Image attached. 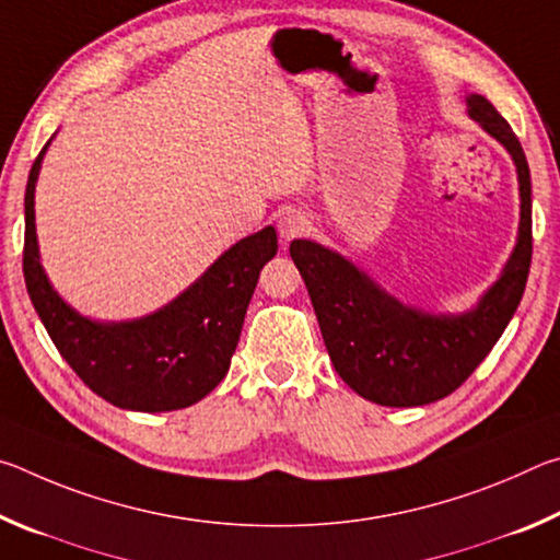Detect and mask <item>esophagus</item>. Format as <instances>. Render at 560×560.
<instances>
[{"label": "esophagus", "mask_w": 560, "mask_h": 560, "mask_svg": "<svg viewBox=\"0 0 560 560\" xmlns=\"http://www.w3.org/2000/svg\"><path fill=\"white\" fill-rule=\"evenodd\" d=\"M303 232H308V220L306 214L299 210H287L279 217V234L283 240H293V236H301Z\"/></svg>", "instance_id": "34e87169"}]
</instances>
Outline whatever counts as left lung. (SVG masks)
Returning <instances> with one entry per match:
<instances>
[{
  "label": "left lung",
  "mask_w": 560,
  "mask_h": 560,
  "mask_svg": "<svg viewBox=\"0 0 560 560\" xmlns=\"http://www.w3.org/2000/svg\"><path fill=\"white\" fill-rule=\"evenodd\" d=\"M469 116L514 158L518 173V240L499 281L462 316L402 306L365 271L316 242L293 240L291 259L306 281L336 373L365 400L417 407L442 400L477 371L524 296L530 252V173L509 122L485 96L467 98Z\"/></svg>",
  "instance_id": "8db88e82"
}]
</instances>
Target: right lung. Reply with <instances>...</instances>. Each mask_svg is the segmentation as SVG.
I'll use <instances>...</instances> for the list:
<instances>
[{"mask_svg": "<svg viewBox=\"0 0 560 560\" xmlns=\"http://www.w3.org/2000/svg\"><path fill=\"white\" fill-rule=\"evenodd\" d=\"M44 153L24 195V281L56 350L93 393L122 410L170 412L200 402L230 371L259 271L279 249L277 230L264 226L236 242L155 314L98 324L75 314L42 269L34 187Z\"/></svg>", "mask_w": 560, "mask_h": 560, "instance_id": "add662e5", "label": "right lung"}]
</instances>
